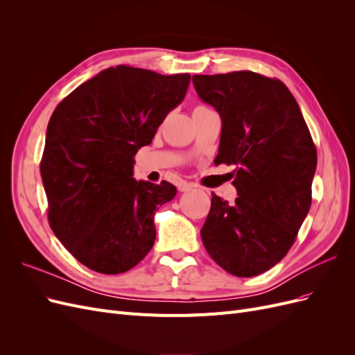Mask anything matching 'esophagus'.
<instances>
[{"mask_svg":"<svg viewBox=\"0 0 355 355\" xmlns=\"http://www.w3.org/2000/svg\"><path fill=\"white\" fill-rule=\"evenodd\" d=\"M192 189H194V187H192L191 184H187V182H184V184L179 185V191H180V192H189V191H192Z\"/></svg>","mask_w":355,"mask_h":355,"instance_id":"esophagus-1","label":"esophagus"}]
</instances>
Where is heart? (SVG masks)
<instances>
[{
  "label": "heart",
  "instance_id": "1",
  "mask_svg": "<svg viewBox=\"0 0 355 355\" xmlns=\"http://www.w3.org/2000/svg\"><path fill=\"white\" fill-rule=\"evenodd\" d=\"M197 108H206V106H197ZM197 108H196V110H197Z\"/></svg>",
  "mask_w": 355,
  "mask_h": 355
}]
</instances>
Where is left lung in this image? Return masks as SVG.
<instances>
[{
	"instance_id": "obj_1",
	"label": "left lung",
	"mask_w": 355,
	"mask_h": 355,
	"mask_svg": "<svg viewBox=\"0 0 355 355\" xmlns=\"http://www.w3.org/2000/svg\"><path fill=\"white\" fill-rule=\"evenodd\" d=\"M200 99L220 115L214 164L235 166L234 204L211 194L201 228L211 259L237 277L280 262L311 207L317 149L293 94L252 71L194 75Z\"/></svg>"
}]
</instances>
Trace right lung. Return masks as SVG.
Wrapping results in <instances>:
<instances>
[{"instance_id":"1","label":"right lung","mask_w":355,"mask_h":355,"mask_svg":"<svg viewBox=\"0 0 355 355\" xmlns=\"http://www.w3.org/2000/svg\"><path fill=\"white\" fill-rule=\"evenodd\" d=\"M189 73L118 65L78 85L53 112L41 158L49 222L83 265L121 274L155 241L154 214L176 188L133 178L135 155L184 101Z\"/></svg>"}]
</instances>
